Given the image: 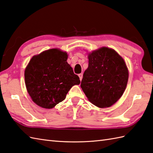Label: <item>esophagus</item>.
I'll list each match as a JSON object with an SVG mask.
<instances>
[{
	"label": "esophagus",
	"instance_id": "esophagus-1",
	"mask_svg": "<svg viewBox=\"0 0 153 153\" xmlns=\"http://www.w3.org/2000/svg\"><path fill=\"white\" fill-rule=\"evenodd\" d=\"M79 78H80V81L82 80V73L79 74Z\"/></svg>",
	"mask_w": 153,
	"mask_h": 153
}]
</instances>
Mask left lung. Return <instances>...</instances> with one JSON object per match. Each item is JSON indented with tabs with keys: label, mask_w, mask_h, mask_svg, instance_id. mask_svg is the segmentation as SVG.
Segmentation results:
<instances>
[{
	"label": "left lung",
	"mask_w": 153,
	"mask_h": 153,
	"mask_svg": "<svg viewBox=\"0 0 153 153\" xmlns=\"http://www.w3.org/2000/svg\"><path fill=\"white\" fill-rule=\"evenodd\" d=\"M88 67L80 87L89 101L99 108L110 107L123 96L129 71L116 51L103 46L88 53Z\"/></svg>",
	"instance_id": "8db88e82"
}]
</instances>
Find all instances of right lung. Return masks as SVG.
I'll use <instances>...</instances> for the list:
<instances>
[{
    "mask_svg": "<svg viewBox=\"0 0 153 153\" xmlns=\"http://www.w3.org/2000/svg\"><path fill=\"white\" fill-rule=\"evenodd\" d=\"M68 54L52 48L33 56L25 69V83L32 101L44 108H52L65 99L79 77L67 60Z\"/></svg>",
    "mask_w": 153,
    "mask_h": 153,
    "instance_id": "obj_1",
    "label": "right lung"
}]
</instances>
